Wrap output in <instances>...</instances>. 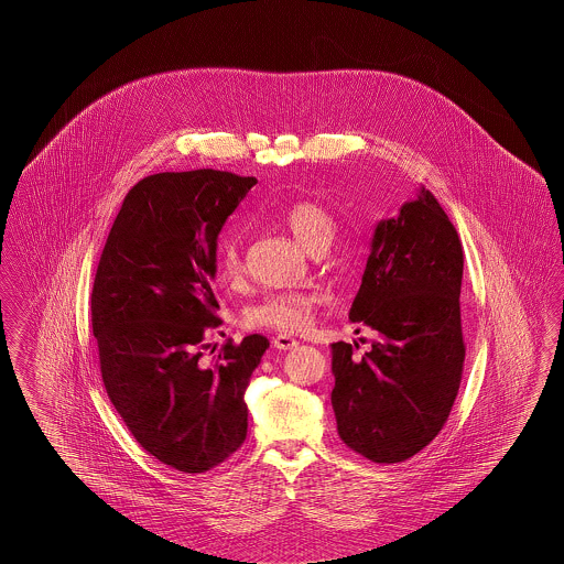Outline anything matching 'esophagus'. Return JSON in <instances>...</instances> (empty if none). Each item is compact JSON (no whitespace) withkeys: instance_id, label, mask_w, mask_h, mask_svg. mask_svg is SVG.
<instances>
[{"instance_id":"obj_1","label":"esophagus","mask_w":564,"mask_h":564,"mask_svg":"<svg viewBox=\"0 0 564 564\" xmlns=\"http://www.w3.org/2000/svg\"><path fill=\"white\" fill-rule=\"evenodd\" d=\"M272 345L279 350H290L297 347V340L292 338V336H288V334H279V336L272 338Z\"/></svg>"}]
</instances>
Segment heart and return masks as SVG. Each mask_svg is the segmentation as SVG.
<instances>
[{"label": "heart", "mask_w": 564, "mask_h": 564, "mask_svg": "<svg viewBox=\"0 0 564 564\" xmlns=\"http://www.w3.org/2000/svg\"><path fill=\"white\" fill-rule=\"evenodd\" d=\"M283 226L308 253L322 256L336 239V219L315 200H294L279 212ZM217 267L228 281L242 274V245L237 235L226 237L217 249ZM317 295L308 292H270L245 311L242 322L251 329H274L294 334L304 329L317 306Z\"/></svg>", "instance_id": "1"}]
</instances>
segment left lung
<instances>
[{"label":"left lung","mask_w":564,"mask_h":564,"mask_svg":"<svg viewBox=\"0 0 564 564\" xmlns=\"http://www.w3.org/2000/svg\"><path fill=\"white\" fill-rule=\"evenodd\" d=\"M460 279L463 247L430 189L378 221L349 313L378 340L361 359L349 343L332 345V408L350 451L400 463L448 421L465 359Z\"/></svg>","instance_id":"obj_1"}]
</instances>
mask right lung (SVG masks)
Here are the masks:
<instances>
[{
  "mask_svg": "<svg viewBox=\"0 0 564 564\" xmlns=\"http://www.w3.org/2000/svg\"><path fill=\"white\" fill-rule=\"evenodd\" d=\"M258 184L228 171L156 173L129 189L104 247L90 295L93 334L109 400L141 448L203 474L247 437L245 389L269 340H226L212 279L217 235Z\"/></svg>",
  "mask_w": 564,
  "mask_h": 564,
  "instance_id": "add662e5",
  "label": "right lung"
}]
</instances>
